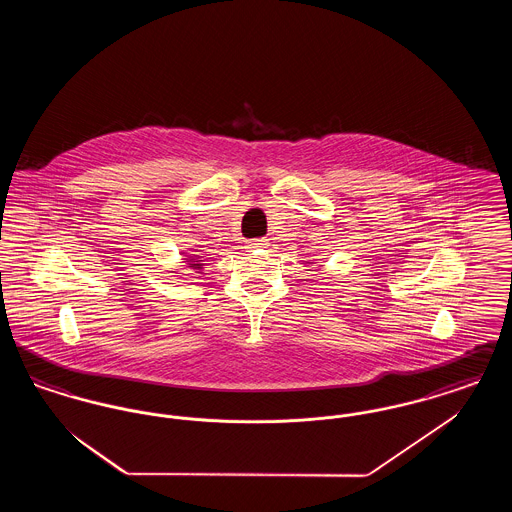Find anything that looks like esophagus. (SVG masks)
Segmentation results:
<instances>
[{"instance_id": "obj_1", "label": "esophagus", "mask_w": 512, "mask_h": 512, "mask_svg": "<svg viewBox=\"0 0 512 512\" xmlns=\"http://www.w3.org/2000/svg\"><path fill=\"white\" fill-rule=\"evenodd\" d=\"M267 245V240H251V242H247V249H265Z\"/></svg>"}]
</instances>
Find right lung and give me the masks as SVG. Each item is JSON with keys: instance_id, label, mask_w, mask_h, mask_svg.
Wrapping results in <instances>:
<instances>
[{"instance_id": "1", "label": "right lung", "mask_w": 512, "mask_h": 512, "mask_svg": "<svg viewBox=\"0 0 512 512\" xmlns=\"http://www.w3.org/2000/svg\"><path fill=\"white\" fill-rule=\"evenodd\" d=\"M182 263H186V267H190V270H195V272H201L205 268L203 267L205 261L199 255H186ZM172 272H176V270H172ZM176 274H182V272H176Z\"/></svg>"}]
</instances>
